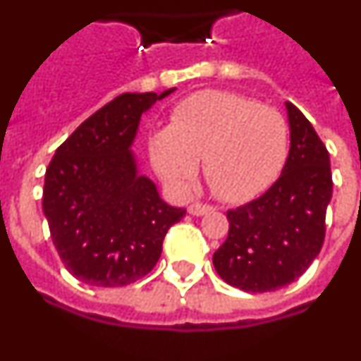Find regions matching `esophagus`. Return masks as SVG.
Instances as JSON below:
<instances>
[{
    "instance_id": "34e87169",
    "label": "esophagus",
    "mask_w": 361,
    "mask_h": 361,
    "mask_svg": "<svg viewBox=\"0 0 361 361\" xmlns=\"http://www.w3.org/2000/svg\"><path fill=\"white\" fill-rule=\"evenodd\" d=\"M212 210H214V207H210V204L207 203H192L190 207H188V214L192 215H204Z\"/></svg>"
}]
</instances>
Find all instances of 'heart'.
Instances as JSON below:
<instances>
[{
  "label": "heart",
  "instance_id": "heart-1",
  "mask_svg": "<svg viewBox=\"0 0 361 361\" xmlns=\"http://www.w3.org/2000/svg\"><path fill=\"white\" fill-rule=\"evenodd\" d=\"M290 151V128L274 106L230 90H201L181 99L171 124L149 137L158 176L178 190L194 181L203 158L212 192L244 203L279 178Z\"/></svg>",
  "mask_w": 361,
  "mask_h": 361
}]
</instances>
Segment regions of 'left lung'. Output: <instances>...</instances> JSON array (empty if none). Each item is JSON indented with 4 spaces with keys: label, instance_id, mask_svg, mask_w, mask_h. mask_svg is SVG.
<instances>
[{
    "label": "left lung",
    "instance_id": "1",
    "mask_svg": "<svg viewBox=\"0 0 361 361\" xmlns=\"http://www.w3.org/2000/svg\"><path fill=\"white\" fill-rule=\"evenodd\" d=\"M290 151L265 194L228 210L230 231L214 252L217 274L245 292H271L298 279L321 252L333 180L329 153L310 121L287 103Z\"/></svg>",
    "mask_w": 361,
    "mask_h": 361
}]
</instances>
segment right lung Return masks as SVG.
<instances>
[{"label": "right lung", "mask_w": 361, "mask_h": 361, "mask_svg": "<svg viewBox=\"0 0 361 361\" xmlns=\"http://www.w3.org/2000/svg\"><path fill=\"white\" fill-rule=\"evenodd\" d=\"M174 89L126 92L87 117L56 149L42 192L49 233L67 271L92 287H126L157 265L183 208L137 174L130 146L140 116Z\"/></svg>", "instance_id": "obj_1"}]
</instances>
